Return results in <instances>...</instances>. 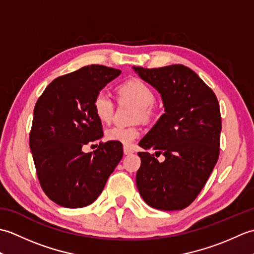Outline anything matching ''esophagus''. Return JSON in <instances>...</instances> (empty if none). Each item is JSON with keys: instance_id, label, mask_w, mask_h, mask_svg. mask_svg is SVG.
Segmentation results:
<instances>
[{"instance_id": "34e87169", "label": "esophagus", "mask_w": 254, "mask_h": 254, "mask_svg": "<svg viewBox=\"0 0 254 254\" xmlns=\"http://www.w3.org/2000/svg\"><path fill=\"white\" fill-rule=\"evenodd\" d=\"M123 153L126 155H130V154L133 153V149H131L130 147H127V146H124L123 147Z\"/></svg>"}]
</instances>
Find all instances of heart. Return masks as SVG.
I'll return each instance as SVG.
<instances>
[{
    "label": "heart",
    "mask_w": 254,
    "mask_h": 254,
    "mask_svg": "<svg viewBox=\"0 0 254 254\" xmlns=\"http://www.w3.org/2000/svg\"><path fill=\"white\" fill-rule=\"evenodd\" d=\"M117 94L121 99H126L137 106L136 118L148 120L154 115L155 94L149 85L138 78H131L117 87ZM93 109L97 119L102 123H109L115 112V104L106 91L100 90L93 99ZM141 135L138 127L115 126L107 128L105 137L107 141L131 145Z\"/></svg>",
    "instance_id": "heart-1"
}]
</instances>
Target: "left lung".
<instances>
[{"label": "left lung", "instance_id": "left-lung-1", "mask_svg": "<svg viewBox=\"0 0 254 254\" xmlns=\"http://www.w3.org/2000/svg\"><path fill=\"white\" fill-rule=\"evenodd\" d=\"M139 77L158 90L165 113L138 145L155 149L139 152L136 186L149 206L179 210L202 191L219 156L222 117L216 95L182 64L158 68L133 66Z\"/></svg>", "mask_w": 254, "mask_h": 254}]
</instances>
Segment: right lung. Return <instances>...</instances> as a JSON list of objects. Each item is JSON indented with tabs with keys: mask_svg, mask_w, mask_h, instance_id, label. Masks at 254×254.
I'll list each match as a JSON object with an SVG mask.
<instances>
[{
	"mask_svg": "<svg viewBox=\"0 0 254 254\" xmlns=\"http://www.w3.org/2000/svg\"><path fill=\"white\" fill-rule=\"evenodd\" d=\"M120 74L105 65L84 66L53 79L36 102L29 146L42 190L60 206L93 203L123 157L118 142L100 143L90 153L82 150L104 135L94 97Z\"/></svg>",
	"mask_w": 254,
	"mask_h": 254,
	"instance_id": "obj_1",
	"label": "right lung"
}]
</instances>
